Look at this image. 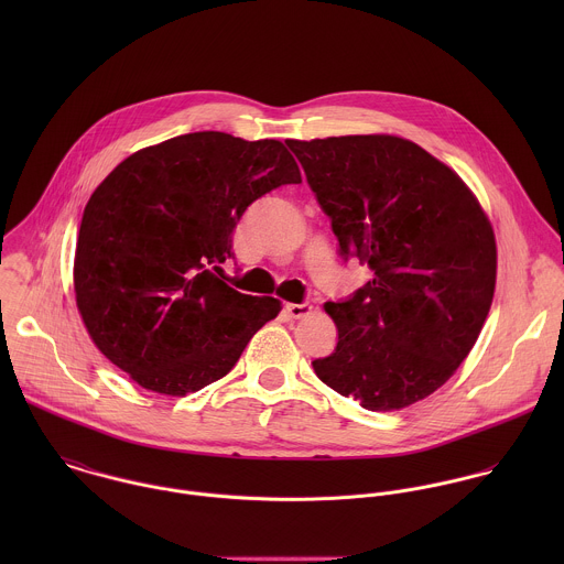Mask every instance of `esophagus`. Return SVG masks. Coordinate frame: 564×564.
<instances>
[{"label":"esophagus","instance_id":"34e87169","mask_svg":"<svg viewBox=\"0 0 564 564\" xmlns=\"http://www.w3.org/2000/svg\"><path fill=\"white\" fill-rule=\"evenodd\" d=\"M284 311H286V315L293 317V319H304V317L311 315L313 306H311V304H286Z\"/></svg>","mask_w":564,"mask_h":564}]
</instances>
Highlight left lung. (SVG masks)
I'll return each instance as SVG.
<instances>
[{"mask_svg":"<svg viewBox=\"0 0 564 564\" xmlns=\"http://www.w3.org/2000/svg\"><path fill=\"white\" fill-rule=\"evenodd\" d=\"M329 217L338 253L373 271L327 302L338 343L313 369L367 410H400L443 387L488 317L497 247L467 184L391 134L286 141Z\"/></svg>","mask_w":564,"mask_h":564,"instance_id":"8db88e82","label":"left lung"}]
</instances>
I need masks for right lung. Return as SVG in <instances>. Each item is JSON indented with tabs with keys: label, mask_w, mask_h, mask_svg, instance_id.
Here are the masks:
<instances>
[{
	"label": "right lung",
	"mask_w": 564,
	"mask_h": 564,
	"mask_svg": "<svg viewBox=\"0 0 564 564\" xmlns=\"http://www.w3.org/2000/svg\"><path fill=\"white\" fill-rule=\"evenodd\" d=\"M300 182L280 141L226 132L182 134L117 164L84 208L74 264L97 349L162 395L224 378L280 313L275 297L242 295L219 278L232 232L249 204Z\"/></svg>",
	"instance_id": "add662e5"
}]
</instances>
